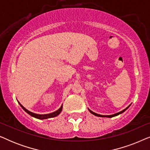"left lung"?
<instances>
[{"label": "left lung", "instance_id": "1", "mask_svg": "<svg viewBox=\"0 0 150 150\" xmlns=\"http://www.w3.org/2000/svg\"><path fill=\"white\" fill-rule=\"evenodd\" d=\"M130 105H131V104L128 106V107H126V108H125V109L122 110V111H120V112H117V113H115V114H113V115H100V114L96 113V112H94L92 111V110H90L89 108H88V109H89V112H91V114H93V115H96V116H97V117H115V116H117V115H120V114L123 113V112H124V111H126V110L127 109H128V108L129 107H130Z\"/></svg>", "mask_w": 150, "mask_h": 150}]
</instances>
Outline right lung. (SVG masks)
<instances>
[{"instance_id":"obj_1","label":"right lung","mask_w":150,"mask_h":150,"mask_svg":"<svg viewBox=\"0 0 150 150\" xmlns=\"http://www.w3.org/2000/svg\"><path fill=\"white\" fill-rule=\"evenodd\" d=\"M18 104H20V106L22 108V109H23L24 111L26 112H27L28 115H30V116L33 117L35 118H37V119H39V120H46V119H48V118H52V117H57V115H59V114L61 113V111H62V108H63V104L61 106V107L59 108L58 110H56V111L53 112H51V113H48V114H44V115H40V114H37V113H34V112H30L29 110L26 109V108H24L23 106L19 102H18Z\"/></svg>"}]
</instances>
